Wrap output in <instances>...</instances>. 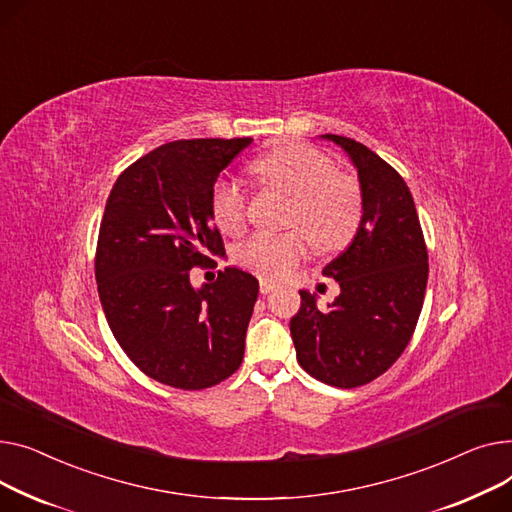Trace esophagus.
Here are the masks:
<instances>
[{
  "label": "esophagus",
  "mask_w": 512,
  "mask_h": 512,
  "mask_svg": "<svg viewBox=\"0 0 512 512\" xmlns=\"http://www.w3.org/2000/svg\"><path fill=\"white\" fill-rule=\"evenodd\" d=\"M277 289V285L273 283V281H266V279H260V293L262 295H268V293H273Z\"/></svg>",
  "instance_id": "1"
}]
</instances>
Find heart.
Wrapping results in <instances>:
<instances>
[{"label": "heart", "instance_id": "1", "mask_svg": "<svg viewBox=\"0 0 512 512\" xmlns=\"http://www.w3.org/2000/svg\"><path fill=\"white\" fill-rule=\"evenodd\" d=\"M262 186L291 196L285 233H256L237 248L235 260L258 277L279 281L308 258L312 239L322 250L347 246L364 217V192L357 177L335 169V161L310 144H285L252 165ZM248 194L231 177L210 190V213L225 233H239L248 221Z\"/></svg>", "mask_w": 512, "mask_h": 512}]
</instances>
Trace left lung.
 Wrapping results in <instances>:
<instances>
[{"mask_svg": "<svg viewBox=\"0 0 512 512\" xmlns=\"http://www.w3.org/2000/svg\"><path fill=\"white\" fill-rule=\"evenodd\" d=\"M322 138L345 148L357 167L364 217L351 246L322 270L339 283V297L320 310L312 293L299 291L289 328L299 366L324 384L355 388L382 376L409 345L424 306L428 248L399 171L362 142Z\"/></svg>", "mask_w": 512, "mask_h": 512, "instance_id": "1", "label": "left lung"}]
</instances>
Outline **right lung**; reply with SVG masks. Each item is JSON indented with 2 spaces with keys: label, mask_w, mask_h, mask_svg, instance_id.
Instances as JSON below:
<instances>
[{
  "label": "right lung",
  "mask_w": 512,
  "mask_h": 512,
  "mask_svg": "<svg viewBox=\"0 0 512 512\" xmlns=\"http://www.w3.org/2000/svg\"><path fill=\"white\" fill-rule=\"evenodd\" d=\"M250 142H167L126 167L107 198L95 254L103 312L132 362L173 388H210L242 366L256 277L225 268L194 289L190 273L225 254L210 190Z\"/></svg>",
  "instance_id": "1"
}]
</instances>
